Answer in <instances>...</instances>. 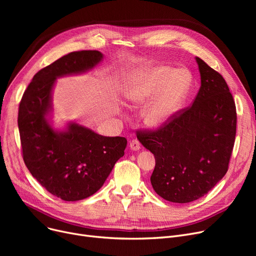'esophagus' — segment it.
<instances>
[{
	"label": "esophagus",
	"instance_id": "1",
	"mask_svg": "<svg viewBox=\"0 0 256 256\" xmlns=\"http://www.w3.org/2000/svg\"><path fill=\"white\" fill-rule=\"evenodd\" d=\"M130 148L132 150V152H137L141 148V145H140V142L138 140H132L130 142Z\"/></svg>",
	"mask_w": 256,
	"mask_h": 256
}]
</instances>
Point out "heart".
Returning a JSON list of instances; mask_svg holds the SVG:
<instances>
[{
    "instance_id": "obj_1",
    "label": "heart",
    "mask_w": 256,
    "mask_h": 256,
    "mask_svg": "<svg viewBox=\"0 0 256 256\" xmlns=\"http://www.w3.org/2000/svg\"><path fill=\"white\" fill-rule=\"evenodd\" d=\"M191 86V76L182 70L164 65L140 67L132 74L124 92L128 104L134 109L145 106L143 122L150 130L165 126L176 115Z\"/></svg>"
}]
</instances>
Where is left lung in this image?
<instances>
[{"mask_svg":"<svg viewBox=\"0 0 256 256\" xmlns=\"http://www.w3.org/2000/svg\"><path fill=\"white\" fill-rule=\"evenodd\" d=\"M195 59L201 85L192 106L164 128L137 135L156 158L154 190L174 204L199 199L224 178L236 139V111L230 88L219 72Z\"/></svg>","mask_w":256,"mask_h":256,"instance_id":"8db88e82","label":"left lung"}]
</instances>
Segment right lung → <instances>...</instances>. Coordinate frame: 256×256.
Segmentation results:
<instances>
[{
	"label": "right lung",
	"mask_w": 256,
	"mask_h": 256,
	"mask_svg": "<svg viewBox=\"0 0 256 256\" xmlns=\"http://www.w3.org/2000/svg\"><path fill=\"white\" fill-rule=\"evenodd\" d=\"M102 59L98 50L63 56L34 76L20 104L18 124L24 164L40 184L65 201L98 192L124 156L128 141L124 137H104L74 121L61 128L52 126L57 78L86 74Z\"/></svg>",
	"instance_id": "right-lung-1"
}]
</instances>
